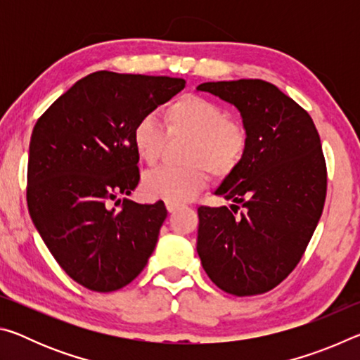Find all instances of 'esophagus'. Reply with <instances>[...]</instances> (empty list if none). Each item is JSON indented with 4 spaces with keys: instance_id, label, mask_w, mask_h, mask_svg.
<instances>
[{
    "instance_id": "34e87169",
    "label": "esophagus",
    "mask_w": 360,
    "mask_h": 360,
    "mask_svg": "<svg viewBox=\"0 0 360 360\" xmlns=\"http://www.w3.org/2000/svg\"><path fill=\"white\" fill-rule=\"evenodd\" d=\"M179 208V205L178 203H172V202H167V210H168V212H174L176 210Z\"/></svg>"
}]
</instances>
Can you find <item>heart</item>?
Segmentation results:
<instances>
[{
	"mask_svg": "<svg viewBox=\"0 0 360 360\" xmlns=\"http://www.w3.org/2000/svg\"><path fill=\"white\" fill-rule=\"evenodd\" d=\"M165 129L155 119L144 117L131 133L133 148L146 165L158 163L168 138H191L184 168H158L144 176L143 192L149 198L182 203L206 187L208 172L227 178L245 160L249 131L241 120L227 117L225 109L205 96L187 94L176 98L163 112Z\"/></svg>",
	"mask_w": 360,
	"mask_h": 360,
	"instance_id": "heart-1",
	"label": "heart"
}]
</instances>
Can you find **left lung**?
Returning <instances> with one entry per match:
<instances>
[{
    "label": "left lung",
    "mask_w": 360,
    "mask_h": 360,
    "mask_svg": "<svg viewBox=\"0 0 360 360\" xmlns=\"http://www.w3.org/2000/svg\"><path fill=\"white\" fill-rule=\"evenodd\" d=\"M197 90L235 105L249 131L245 160L216 191L235 205L198 208L197 252L219 289L264 294L297 266L324 210L319 133L300 105L260 79L205 82Z\"/></svg>",
    "instance_id": "1"
}]
</instances>
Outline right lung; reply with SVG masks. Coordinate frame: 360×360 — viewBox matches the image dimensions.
<instances>
[{
    "label": "right lung",
    "instance_id": "1",
    "mask_svg": "<svg viewBox=\"0 0 360 360\" xmlns=\"http://www.w3.org/2000/svg\"><path fill=\"white\" fill-rule=\"evenodd\" d=\"M184 85L179 77L96 71L36 122L27 172L30 216L53 259L84 288H124L154 252L165 205L115 198L139 182L135 125Z\"/></svg>",
    "mask_w": 360,
    "mask_h": 360
}]
</instances>
